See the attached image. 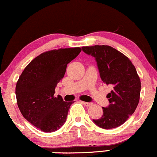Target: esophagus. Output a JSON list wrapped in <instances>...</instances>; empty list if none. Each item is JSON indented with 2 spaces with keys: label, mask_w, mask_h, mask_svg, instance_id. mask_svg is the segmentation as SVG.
Masks as SVG:
<instances>
[{
  "label": "esophagus",
  "mask_w": 157,
  "mask_h": 157,
  "mask_svg": "<svg viewBox=\"0 0 157 157\" xmlns=\"http://www.w3.org/2000/svg\"><path fill=\"white\" fill-rule=\"evenodd\" d=\"M82 104L84 105V106H91L92 104V103H90V102H84V101H82Z\"/></svg>",
  "instance_id": "34e87169"
}]
</instances>
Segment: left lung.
I'll return each mask as SVG.
<instances>
[{
	"label": "left lung",
	"mask_w": 157,
	"mask_h": 157,
	"mask_svg": "<svg viewBox=\"0 0 157 157\" xmlns=\"http://www.w3.org/2000/svg\"><path fill=\"white\" fill-rule=\"evenodd\" d=\"M82 51L95 58L101 80L112 87L106 95L109 104L103 107L104 115L93 121L104 129L121 126L133 115L140 101L141 83L135 67L111 46H86Z\"/></svg>",
	"instance_id": "obj_1"
}]
</instances>
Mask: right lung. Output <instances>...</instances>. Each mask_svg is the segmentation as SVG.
Returning a JSON list of instances; mask_svg holds the SVG:
<instances>
[{
	"label": "right lung",
	"instance_id": "obj_1",
	"mask_svg": "<svg viewBox=\"0 0 157 157\" xmlns=\"http://www.w3.org/2000/svg\"><path fill=\"white\" fill-rule=\"evenodd\" d=\"M82 51L80 48L53 50L39 55L26 66L16 85L17 106L33 126L53 132L64 125L73 101L54 97L55 88L63 78L68 63Z\"/></svg>",
	"mask_w": 157,
	"mask_h": 157
}]
</instances>
